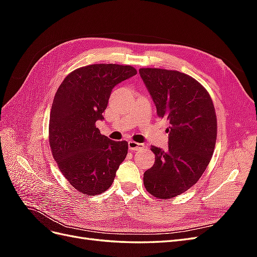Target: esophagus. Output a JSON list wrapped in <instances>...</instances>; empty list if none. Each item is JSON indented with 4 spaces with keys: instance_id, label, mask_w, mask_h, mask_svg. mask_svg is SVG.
I'll use <instances>...</instances> for the list:
<instances>
[{
    "instance_id": "obj_1",
    "label": "esophagus",
    "mask_w": 257,
    "mask_h": 257,
    "mask_svg": "<svg viewBox=\"0 0 257 257\" xmlns=\"http://www.w3.org/2000/svg\"><path fill=\"white\" fill-rule=\"evenodd\" d=\"M143 148H145V145H144V144H139V143H136V142H133V141L128 142V149L132 150V151L142 150Z\"/></svg>"
}]
</instances>
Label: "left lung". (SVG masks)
Listing matches in <instances>:
<instances>
[{
    "label": "left lung",
    "mask_w": 257,
    "mask_h": 257,
    "mask_svg": "<svg viewBox=\"0 0 257 257\" xmlns=\"http://www.w3.org/2000/svg\"><path fill=\"white\" fill-rule=\"evenodd\" d=\"M142 79L160 118L169 122L168 150L151 147L153 166L144 174L151 195L175 197L195 184L212 158L216 115L207 90L191 76L178 71L141 68Z\"/></svg>",
    "instance_id": "8db88e82"
}]
</instances>
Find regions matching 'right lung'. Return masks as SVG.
Instances as JSON below:
<instances>
[{
    "label": "right lung",
    "mask_w": 257,
    "mask_h": 257,
    "mask_svg": "<svg viewBox=\"0 0 257 257\" xmlns=\"http://www.w3.org/2000/svg\"><path fill=\"white\" fill-rule=\"evenodd\" d=\"M137 74L130 65L92 64L77 68L60 84L49 121V143L59 169L89 196L110 188L128 144L100 134L95 123L116 84Z\"/></svg>",
    "instance_id": "add662e5"
}]
</instances>
